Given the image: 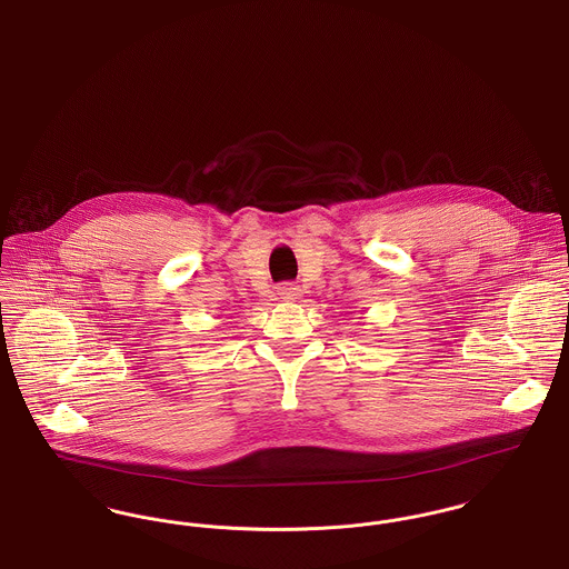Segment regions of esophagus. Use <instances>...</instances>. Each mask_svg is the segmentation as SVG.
Wrapping results in <instances>:
<instances>
[{
	"mask_svg": "<svg viewBox=\"0 0 569 569\" xmlns=\"http://www.w3.org/2000/svg\"><path fill=\"white\" fill-rule=\"evenodd\" d=\"M277 295L281 301H297L301 299V288L297 283H281L277 288Z\"/></svg>",
	"mask_w": 569,
	"mask_h": 569,
	"instance_id": "esophagus-1",
	"label": "esophagus"
}]
</instances>
